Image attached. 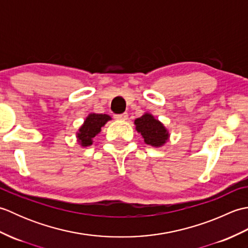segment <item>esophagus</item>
Wrapping results in <instances>:
<instances>
[{"label":"esophagus","instance_id":"34e87169","mask_svg":"<svg viewBox=\"0 0 248 248\" xmlns=\"http://www.w3.org/2000/svg\"><path fill=\"white\" fill-rule=\"evenodd\" d=\"M114 118L117 120H127L128 119V114L123 113V114H116L114 115Z\"/></svg>","mask_w":248,"mask_h":248}]
</instances>
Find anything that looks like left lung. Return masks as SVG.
Returning <instances> with one entry per match:
<instances>
[{"instance_id":"left-lung-1","label":"left lung","mask_w":248,"mask_h":248,"mask_svg":"<svg viewBox=\"0 0 248 248\" xmlns=\"http://www.w3.org/2000/svg\"><path fill=\"white\" fill-rule=\"evenodd\" d=\"M134 124L138 132L144 138L145 143L150 146L160 147L164 145L170 136L164 125L151 114H144L141 117L135 119Z\"/></svg>"}]
</instances>
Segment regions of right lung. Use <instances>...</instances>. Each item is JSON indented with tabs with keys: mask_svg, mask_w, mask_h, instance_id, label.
Returning a JSON list of instances; mask_svg holds the SVG:
<instances>
[{
	"mask_svg": "<svg viewBox=\"0 0 248 248\" xmlns=\"http://www.w3.org/2000/svg\"><path fill=\"white\" fill-rule=\"evenodd\" d=\"M108 120L110 117L107 114H89L78 132V140L80 144L83 147L92 145L93 138L101 131V128Z\"/></svg>",
	"mask_w": 248,
	"mask_h": 248,
	"instance_id": "right-lung-1",
	"label": "right lung"
}]
</instances>
